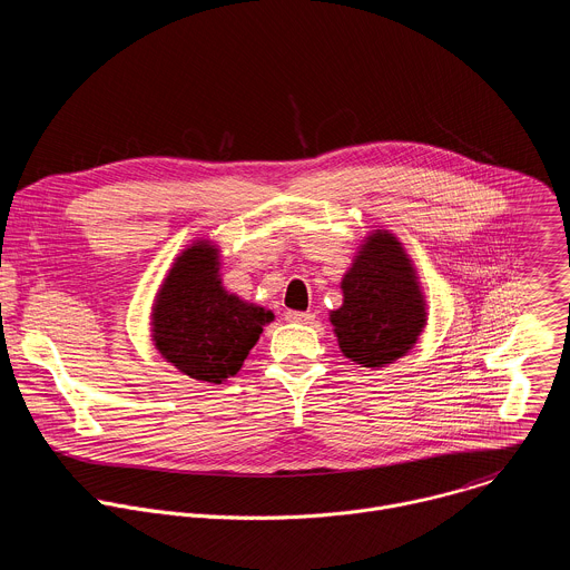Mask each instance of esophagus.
I'll use <instances>...</instances> for the list:
<instances>
[{"instance_id": "esophagus-1", "label": "esophagus", "mask_w": 570, "mask_h": 570, "mask_svg": "<svg viewBox=\"0 0 570 570\" xmlns=\"http://www.w3.org/2000/svg\"><path fill=\"white\" fill-rule=\"evenodd\" d=\"M286 320L295 322V324H311L315 320V315L308 311H286Z\"/></svg>"}]
</instances>
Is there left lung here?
Masks as SVG:
<instances>
[{
    "label": "left lung",
    "instance_id": "obj_1",
    "mask_svg": "<svg viewBox=\"0 0 570 570\" xmlns=\"http://www.w3.org/2000/svg\"><path fill=\"white\" fill-rule=\"evenodd\" d=\"M342 306L331 311L340 351L375 368L403 357L428 324L425 297L410 255L387 230H373L342 277Z\"/></svg>",
    "mask_w": 570,
    "mask_h": 570
}]
</instances>
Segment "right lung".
<instances>
[{"label":"right lung","mask_w":570,"mask_h":570,"mask_svg":"<svg viewBox=\"0 0 570 570\" xmlns=\"http://www.w3.org/2000/svg\"><path fill=\"white\" fill-rule=\"evenodd\" d=\"M273 320V311L224 288L219 250L202 239L176 257L163 279L151 306V340L180 373L222 385Z\"/></svg>","instance_id":"1"}]
</instances>
